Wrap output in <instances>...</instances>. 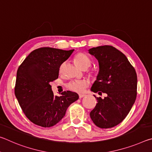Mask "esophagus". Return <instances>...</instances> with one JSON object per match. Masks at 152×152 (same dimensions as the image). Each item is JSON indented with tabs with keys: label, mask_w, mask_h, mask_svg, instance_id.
<instances>
[{
	"label": "esophagus",
	"mask_w": 152,
	"mask_h": 152,
	"mask_svg": "<svg viewBox=\"0 0 152 152\" xmlns=\"http://www.w3.org/2000/svg\"><path fill=\"white\" fill-rule=\"evenodd\" d=\"M84 96H85V94H79L80 99H82V98H83Z\"/></svg>",
	"instance_id": "obj_1"
}]
</instances>
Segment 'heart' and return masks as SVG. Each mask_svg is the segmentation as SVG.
I'll list each match as a JSON object with an SVG mask.
<instances>
[{"mask_svg":"<svg viewBox=\"0 0 152 152\" xmlns=\"http://www.w3.org/2000/svg\"><path fill=\"white\" fill-rule=\"evenodd\" d=\"M74 62L78 68L81 69L88 68L91 66V60L86 54L82 53H78L74 59ZM89 85L88 81L82 80H73L69 82L67 87L71 91L79 92H83L86 87Z\"/></svg>","mask_w":152,"mask_h":152,"instance_id":"heart-1","label":"heart"}]
</instances>
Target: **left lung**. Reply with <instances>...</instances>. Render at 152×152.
Wrapping results in <instances>:
<instances>
[{
  "label": "left lung",
  "mask_w": 152,
  "mask_h": 152,
  "mask_svg": "<svg viewBox=\"0 0 152 152\" xmlns=\"http://www.w3.org/2000/svg\"><path fill=\"white\" fill-rule=\"evenodd\" d=\"M88 53L96 58L99 66L91 91L107 94L103 99L94 95L97 103L90 117L97 127L111 128L123 121L134 104L137 74L127 57L113 46L92 48Z\"/></svg>",
  "instance_id": "left-lung-1"
}]
</instances>
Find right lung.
Returning <instances> with one entry per match:
<instances>
[{
	"mask_svg": "<svg viewBox=\"0 0 152 152\" xmlns=\"http://www.w3.org/2000/svg\"><path fill=\"white\" fill-rule=\"evenodd\" d=\"M74 50L52 48L37 49L18 68L15 94L26 117L34 124L50 127L65 116L70 105L78 99L76 92L64 91L54 96L50 82L58 78L61 64Z\"/></svg>",
	"mask_w": 152,
	"mask_h": 152,
	"instance_id": "add662e5",
	"label": "right lung"
}]
</instances>
